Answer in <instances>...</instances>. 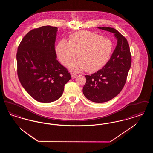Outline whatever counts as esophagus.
<instances>
[{
  "mask_svg": "<svg viewBox=\"0 0 153 153\" xmlns=\"http://www.w3.org/2000/svg\"><path fill=\"white\" fill-rule=\"evenodd\" d=\"M71 76H72V77L73 79V78H75L77 76V74L76 73H71Z\"/></svg>",
  "mask_w": 153,
  "mask_h": 153,
  "instance_id": "obj_1",
  "label": "esophagus"
}]
</instances>
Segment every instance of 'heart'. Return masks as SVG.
Segmentation results:
<instances>
[{"label": "heart", "mask_w": 153, "mask_h": 153, "mask_svg": "<svg viewBox=\"0 0 153 153\" xmlns=\"http://www.w3.org/2000/svg\"><path fill=\"white\" fill-rule=\"evenodd\" d=\"M113 51V44L108 38L102 37L88 31H81L69 36V41L63 39L56 47L59 60L75 72L84 69L95 71L105 65Z\"/></svg>", "instance_id": "obj_1"}]
</instances>
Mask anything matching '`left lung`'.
<instances>
[{
  "mask_svg": "<svg viewBox=\"0 0 153 153\" xmlns=\"http://www.w3.org/2000/svg\"><path fill=\"white\" fill-rule=\"evenodd\" d=\"M98 29L114 33L117 41L105 65L91 76H85L84 95L92 102L102 103L117 96L123 89L131 67V56L127 40L117 30L107 27H98Z\"/></svg>",
  "mask_w": 153,
  "mask_h": 153,
  "instance_id": "left-lung-1",
  "label": "left lung"
}]
</instances>
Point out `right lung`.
Wrapping results in <instances>:
<instances>
[{"instance_id": "obj_1", "label": "right lung", "mask_w": 153, "mask_h": 153, "mask_svg": "<svg viewBox=\"0 0 153 153\" xmlns=\"http://www.w3.org/2000/svg\"><path fill=\"white\" fill-rule=\"evenodd\" d=\"M57 27L44 26L30 31L16 53L17 73L22 87L41 102L58 99L71 80L68 70L56 59Z\"/></svg>"}]
</instances>
